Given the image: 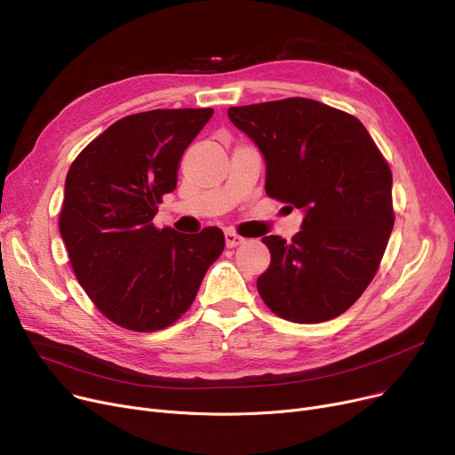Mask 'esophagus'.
I'll use <instances>...</instances> for the list:
<instances>
[{
  "instance_id": "obj_1",
  "label": "esophagus",
  "mask_w": 455,
  "mask_h": 455,
  "mask_svg": "<svg viewBox=\"0 0 455 455\" xmlns=\"http://www.w3.org/2000/svg\"><path fill=\"white\" fill-rule=\"evenodd\" d=\"M224 236H226V246H228V248H236V246L244 243V236L236 235L235 231H226Z\"/></svg>"
}]
</instances>
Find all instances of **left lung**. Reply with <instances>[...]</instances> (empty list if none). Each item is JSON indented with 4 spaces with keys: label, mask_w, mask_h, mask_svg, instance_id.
I'll use <instances>...</instances> for the list:
<instances>
[{
    "label": "left lung",
    "mask_w": 455,
    "mask_h": 455,
    "mask_svg": "<svg viewBox=\"0 0 455 455\" xmlns=\"http://www.w3.org/2000/svg\"><path fill=\"white\" fill-rule=\"evenodd\" d=\"M228 116L261 149L268 196L306 212L291 243L263 239L270 267L259 294L298 323L342 315L374 279L391 236V168L355 116L315 100L229 107Z\"/></svg>",
    "instance_id": "1"
}]
</instances>
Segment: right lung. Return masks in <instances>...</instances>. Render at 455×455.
Instances as JSON below:
<instances>
[{"instance_id":"add662e5","label":"right lung","mask_w":455,"mask_h":455,"mask_svg":"<svg viewBox=\"0 0 455 455\" xmlns=\"http://www.w3.org/2000/svg\"><path fill=\"white\" fill-rule=\"evenodd\" d=\"M212 109H156L125 116L72 163L59 216L74 274L94 306L118 326L157 331L192 306L226 241L157 229L151 220L178 185L183 151Z\"/></svg>"}]
</instances>
